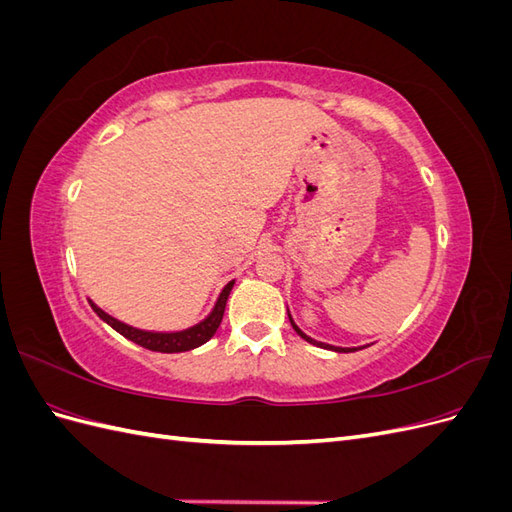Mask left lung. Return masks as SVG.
I'll use <instances>...</instances> for the list:
<instances>
[{"label": "left lung", "instance_id": "1", "mask_svg": "<svg viewBox=\"0 0 512 512\" xmlns=\"http://www.w3.org/2000/svg\"><path fill=\"white\" fill-rule=\"evenodd\" d=\"M288 320H290V324H292V329L297 331V335H301L305 342H309V344H314V346H318V348H324V350H333V352H356V350H363V348H367V346H354V348H342V346H331V344H324V342H318V339H312L309 335H305L299 327H297V322L292 320V316H290V312H288Z\"/></svg>", "mask_w": 512, "mask_h": 512}]
</instances>
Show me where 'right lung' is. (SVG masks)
<instances>
[{
  "mask_svg": "<svg viewBox=\"0 0 512 512\" xmlns=\"http://www.w3.org/2000/svg\"><path fill=\"white\" fill-rule=\"evenodd\" d=\"M232 286H235V280H230L222 288V292L218 294V301H215V305L211 307V312L203 320L192 324V327H188V329H179V331L136 329V327H132V324H126V322L117 320L115 316L106 314L104 309L98 307L91 299H89V305L98 314L100 320H104L108 327H113L119 335L130 339V342L143 346V348H147L151 352L173 354V352H188V350H194V348L209 342V339L215 335V331H218V327H220L222 316H224V309H226V301H228V294H230Z\"/></svg>",
  "mask_w": 512,
  "mask_h": 512,
  "instance_id": "add662e5",
  "label": "right lung"
}]
</instances>
